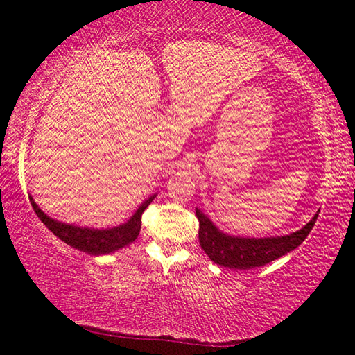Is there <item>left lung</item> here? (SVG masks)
<instances>
[{
    "instance_id": "8db88e82",
    "label": "left lung",
    "mask_w": 355,
    "mask_h": 355,
    "mask_svg": "<svg viewBox=\"0 0 355 355\" xmlns=\"http://www.w3.org/2000/svg\"><path fill=\"white\" fill-rule=\"evenodd\" d=\"M318 213L309 224L290 235L244 238L228 235V233L219 230L205 213L196 208V216L199 219V241L209 260L219 266L239 269V271L264 266V264L277 260V258L286 255L288 252L299 248L313 228Z\"/></svg>"
}]
</instances>
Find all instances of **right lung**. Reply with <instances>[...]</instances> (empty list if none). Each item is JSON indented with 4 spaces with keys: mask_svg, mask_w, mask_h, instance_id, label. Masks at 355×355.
<instances>
[{
    "mask_svg": "<svg viewBox=\"0 0 355 355\" xmlns=\"http://www.w3.org/2000/svg\"><path fill=\"white\" fill-rule=\"evenodd\" d=\"M156 194L150 196L147 200L141 203V207L136 209L135 214L131 218L123 222V224L110 227V228H94V227H81L75 224H65V222L56 220L46 216L39 208L37 203L29 196V202L34 208L35 214L39 216V219L44 222L48 230H51L55 235L64 241L65 244L71 245L81 252L91 255H106L112 254L119 249L125 248L135 241L141 232V216L144 213L152 200L155 199Z\"/></svg>",
    "mask_w": 355,
    "mask_h": 355,
    "instance_id": "add662e5",
    "label": "right lung"
}]
</instances>
